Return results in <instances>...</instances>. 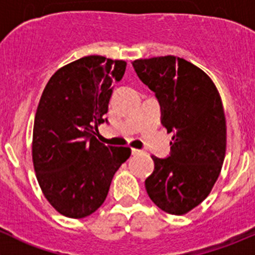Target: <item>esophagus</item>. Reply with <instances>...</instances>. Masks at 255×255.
Wrapping results in <instances>:
<instances>
[{
  "instance_id": "1",
  "label": "esophagus",
  "mask_w": 255,
  "mask_h": 255,
  "mask_svg": "<svg viewBox=\"0 0 255 255\" xmlns=\"http://www.w3.org/2000/svg\"><path fill=\"white\" fill-rule=\"evenodd\" d=\"M131 152H132V155H139V154H141V152H142V150H139V149H134V147H132V149H131Z\"/></svg>"
}]
</instances>
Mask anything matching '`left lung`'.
<instances>
[{
    "instance_id": "left-lung-1",
    "label": "left lung",
    "mask_w": 255,
    "mask_h": 255,
    "mask_svg": "<svg viewBox=\"0 0 255 255\" xmlns=\"http://www.w3.org/2000/svg\"><path fill=\"white\" fill-rule=\"evenodd\" d=\"M132 66L155 93L161 124L173 132L170 155L151 156L147 195L169 214H186L209 195L222 170L227 147L222 99L212 79L180 57L140 59Z\"/></svg>"
}]
</instances>
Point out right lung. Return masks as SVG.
<instances>
[{"label":"right lung","mask_w":255,"mask_h":255,"mask_svg":"<svg viewBox=\"0 0 255 255\" xmlns=\"http://www.w3.org/2000/svg\"><path fill=\"white\" fill-rule=\"evenodd\" d=\"M126 62L86 56L57 70L38 103L32 161L40 188L60 214L80 219L105 202L111 180L129 159L130 147L106 146L95 137L108 123L114 85Z\"/></svg>","instance_id":"1"}]
</instances>
